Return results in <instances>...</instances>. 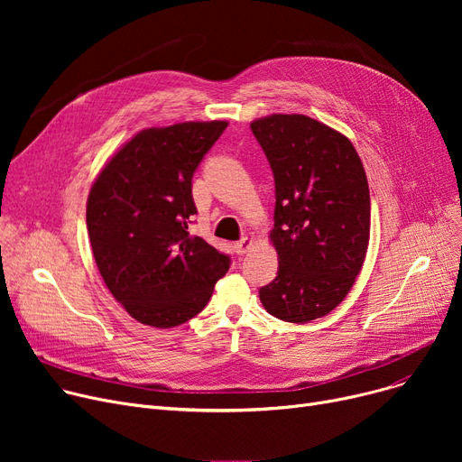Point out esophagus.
<instances>
[{
	"mask_svg": "<svg viewBox=\"0 0 462 462\" xmlns=\"http://www.w3.org/2000/svg\"><path fill=\"white\" fill-rule=\"evenodd\" d=\"M251 247H253V239H249V237L239 239V241H236V244H234V251L239 256H244Z\"/></svg>",
	"mask_w": 462,
	"mask_h": 462,
	"instance_id": "obj_1",
	"label": "esophagus"
}]
</instances>
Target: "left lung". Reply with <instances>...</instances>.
<instances>
[{"label": "left lung", "instance_id": "left-lung-1", "mask_svg": "<svg viewBox=\"0 0 462 462\" xmlns=\"http://www.w3.org/2000/svg\"><path fill=\"white\" fill-rule=\"evenodd\" d=\"M251 131L275 180L277 277L260 288L272 317L305 324L341 303L361 272L371 232L365 170L352 142L301 114L256 119Z\"/></svg>", "mask_w": 462, "mask_h": 462}]
</instances>
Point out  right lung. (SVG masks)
Instances as JSON below:
<instances>
[{
  "mask_svg": "<svg viewBox=\"0 0 462 462\" xmlns=\"http://www.w3.org/2000/svg\"><path fill=\"white\" fill-rule=\"evenodd\" d=\"M226 121L140 131L95 180L86 209L97 268L145 326L174 328L208 305L230 256L189 234L192 176Z\"/></svg>",
  "mask_w": 462,
  "mask_h": 462,
  "instance_id": "add662e5",
  "label": "right lung"
}]
</instances>
